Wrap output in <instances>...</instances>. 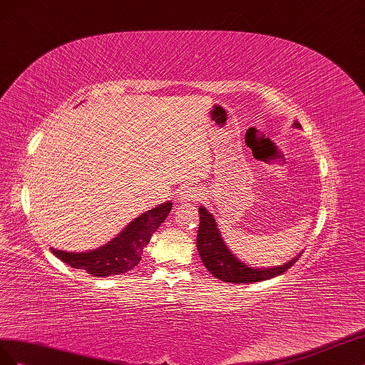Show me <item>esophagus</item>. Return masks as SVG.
Wrapping results in <instances>:
<instances>
[{
	"label": "esophagus",
	"instance_id": "1",
	"mask_svg": "<svg viewBox=\"0 0 365 365\" xmlns=\"http://www.w3.org/2000/svg\"><path fill=\"white\" fill-rule=\"evenodd\" d=\"M197 197H199V192H197L195 190L186 188L179 194V200L180 202H191V200H197Z\"/></svg>",
	"mask_w": 365,
	"mask_h": 365
}]
</instances>
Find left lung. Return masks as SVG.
<instances>
[{
	"instance_id": "8db88e82",
	"label": "left lung",
	"mask_w": 365,
	"mask_h": 365,
	"mask_svg": "<svg viewBox=\"0 0 365 365\" xmlns=\"http://www.w3.org/2000/svg\"><path fill=\"white\" fill-rule=\"evenodd\" d=\"M295 128H301L298 122H294ZM200 225H199V234H197V251L200 254L203 264L210 272L217 277L218 279L226 281V283H257V281H263L281 275L286 270L297 263V259L301 257L297 255L289 263L281 264L277 267L269 269H255L249 264L240 262L227 246L225 245L223 238L218 231L215 218L212 214L200 206Z\"/></svg>"
}]
</instances>
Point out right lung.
Masks as SVG:
<instances>
[{
  "label": "right lung",
  "instance_id": "right-lung-1",
  "mask_svg": "<svg viewBox=\"0 0 365 365\" xmlns=\"http://www.w3.org/2000/svg\"><path fill=\"white\" fill-rule=\"evenodd\" d=\"M171 207L173 203L166 202L154 207V210L143 212L127 225L118 237H114L111 242L95 249V251L66 252L53 247L50 251L61 262L75 269H84L91 277L125 274L139 264L143 247L150 243L151 235L166 220Z\"/></svg>",
  "mask_w": 365,
  "mask_h": 365
}]
</instances>
